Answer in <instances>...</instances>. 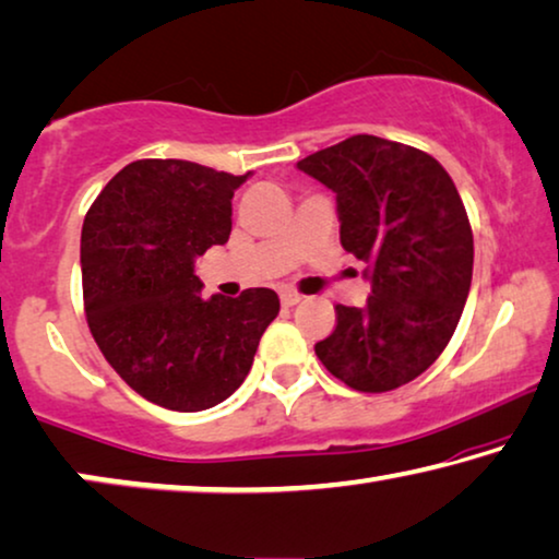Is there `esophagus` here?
Here are the masks:
<instances>
[{
	"mask_svg": "<svg viewBox=\"0 0 559 559\" xmlns=\"http://www.w3.org/2000/svg\"><path fill=\"white\" fill-rule=\"evenodd\" d=\"M280 299H282V305H285V307H293V305L299 302V299H302V295L293 293V289H285V293L280 295Z\"/></svg>",
	"mask_w": 559,
	"mask_h": 559,
	"instance_id": "34e87169",
	"label": "esophagus"
}]
</instances>
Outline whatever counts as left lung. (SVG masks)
Here are the masks:
<instances>
[{
    "label": "left lung",
    "instance_id": "obj_1",
    "mask_svg": "<svg viewBox=\"0 0 559 559\" xmlns=\"http://www.w3.org/2000/svg\"><path fill=\"white\" fill-rule=\"evenodd\" d=\"M297 168L335 191L340 245L370 266L366 307L337 305L314 353L353 391H395L439 358L464 312L474 266L464 201L433 156L378 135H350Z\"/></svg>",
    "mask_w": 559,
    "mask_h": 559
}]
</instances>
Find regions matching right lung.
Returning a JSON list of instances; mask_svg holds the SVG:
<instances>
[{"mask_svg":"<svg viewBox=\"0 0 559 559\" xmlns=\"http://www.w3.org/2000/svg\"><path fill=\"white\" fill-rule=\"evenodd\" d=\"M247 176L179 158H141L87 209L80 237L87 328L110 368L168 411L212 408L252 368L274 289L201 297L193 260L224 245L231 197Z\"/></svg>","mask_w":559,"mask_h":559,"instance_id":"1","label":"right lung"}]
</instances>
